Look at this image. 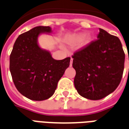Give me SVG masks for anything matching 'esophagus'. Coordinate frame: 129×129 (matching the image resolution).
<instances>
[{
	"label": "esophagus",
	"mask_w": 129,
	"mask_h": 129,
	"mask_svg": "<svg viewBox=\"0 0 129 129\" xmlns=\"http://www.w3.org/2000/svg\"><path fill=\"white\" fill-rule=\"evenodd\" d=\"M73 58H71V59H70V67H71V66H73Z\"/></svg>",
	"instance_id": "esophagus-1"
}]
</instances>
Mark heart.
<instances>
[{"label":"heart","instance_id":"1","mask_svg":"<svg viewBox=\"0 0 129 129\" xmlns=\"http://www.w3.org/2000/svg\"><path fill=\"white\" fill-rule=\"evenodd\" d=\"M84 37L85 35L84 34H77L74 37V40L76 42H80L82 40L84 39Z\"/></svg>","mask_w":129,"mask_h":129}]
</instances>
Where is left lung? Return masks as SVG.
<instances>
[{
	"instance_id": "1",
	"label": "left lung",
	"mask_w": 129,
	"mask_h": 129,
	"mask_svg": "<svg viewBox=\"0 0 129 129\" xmlns=\"http://www.w3.org/2000/svg\"><path fill=\"white\" fill-rule=\"evenodd\" d=\"M97 40L73 54L74 79L79 95L99 100L119 86L124 68L125 54L119 38L100 29Z\"/></svg>"
}]
</instances>
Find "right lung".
Masks as SVG:
<instances>
[{"mask_svg": "<svg viewBox=\"0 0 129 129\" xmlns=\"http://www.w3.org/2000/svg\"><path fill=\"white\" fill-rule=\"evenodd\" d=\"M50 32L49 26H38L24 32L16 40L10 54V70L16 89L34 101L52 96L58 81L70 66V57L55 60L38 45V36Z\"/></svg>", "mask_w": 129, "mask_h": 129, "instance_id": "1", "label": "right lung"}]
</instances>
